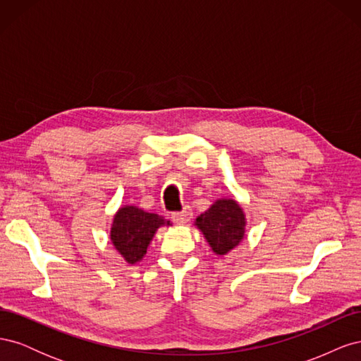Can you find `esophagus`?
Instances as JSON below:
<instances>
[{
	"instance_id": "obj_1",
	"label": "esophagus",
	"mask_w": 361,
	"mask_h": 361,
	"mask_svg": "<svg viewBox=\"0 0 361 361\" xmlns=\"http://www.w3.org/2000/svg\"><path fill=\"white\" fill-rule=\"evenodd\" d=\"M191 215H192L191 207H190V206H185L180 212H173V214H171V218H173L174 223L185 224V223L190 221Z\"/></svg>"
}]
</instances>
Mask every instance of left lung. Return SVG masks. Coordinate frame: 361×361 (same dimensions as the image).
I'll list each match as a JSON object with an SVG mask.
<instances>
[{
	"instance_id": "8db88e82",
	"label": "left lung",
	"mask_w": 361,
	"mask_h": 361,
	"mask_svg": "<svg viewBox=\"0 0 361 361\" xmlns=\"http://www.w3.org/2000/svg\"><path fill=\"white\" fill-rule=\"evenodd\" d=\"M194 224L209 243L214 253L223 256L243 241L247 221L238 202L220 199L195 218Z\"/></svg>"
}]
</instances>
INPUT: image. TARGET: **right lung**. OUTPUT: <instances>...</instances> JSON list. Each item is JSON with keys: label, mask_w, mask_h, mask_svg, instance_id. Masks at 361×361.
<instances>
[{"label": "right lung", "mask_w": 361, "mask_h": 361, "mask_svg": "<svg viewBox=\"0 0 361 361\" xmlns=\"http://www.w3.org/2000/svg\"><path fill=\"white\" fill-rule=\"evenodd\" d=\"M170 224L158 214L145 212L137 206H122L114 215L110 238L122 257L134 265L146 255L158 228Z\"/></svg>", "instance_id": "1"}]
</instances>
